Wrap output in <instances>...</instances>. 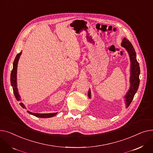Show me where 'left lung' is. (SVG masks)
Listing matches in <instances>:
<instances>
[{"instance_id":"1","label":"left lung","mask_w":153,"mask_h":153,"mask_svg":"<svg viewBox=\"0 0 153 153\" xmlns=\"http://www.w3.org/2000/svg\"><path fill=\"white\" fill-rule=\"evenodd\" d=\"M122 46L124 47L127 50L129 53V56L131 60V76H130V88L128 91L127 94L125 96V102H126L127 107H128L131 104V101L133 100L134 94L137 93L139 85H140V78L139 75L140 74V68L139 66V63L137 60V55L135 51L133 46L131 43L129 41L128 39L124 38L122 42ZM88 97L90 98L91 92L89 90Z\"/></svg>"}]
</instances>
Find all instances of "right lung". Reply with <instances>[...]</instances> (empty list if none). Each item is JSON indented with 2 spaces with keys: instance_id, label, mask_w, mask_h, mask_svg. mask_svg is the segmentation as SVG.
Here are the masks:
<instances>
[{
  "instance_id": "1",
  "label": "right lung",
  "mask_w": 153,
  "mask_h": 153,
  "mask_svg": "<svg viewBox=\"0 0 153 153\" xmlns=\"http://www.w3.org/2000/svg\"><path fill=\"white\" fill-rule=\"evenodd\" d=\"M22 52H20V53H18V54L16 56V57L14 60L13 62V69L12 70L11 72V75H10V82H11V85L12 86L13 88V93L17 101H20V97L19 94V92H18V89L16 88V69H17V64H18V61H19V59L20 58V56L21 55ZM20 105L23 107V108H25V107L24 105V104L22 102H20ZM29 114L33 115L37 117H40V118H50V117H52L54 115H56L57 113H52V114H35V113H33L31 112L28 111H27Z\"/></svg>"
}]
</instances>
